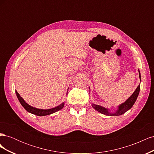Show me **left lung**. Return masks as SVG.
Here are the masks:
<instances>
[{
    "label": "left lung",
    "mask_w": 154,
    "mask_h": 154,
    "mask_svg": "<svg viewBox=\"0 0 154 154\" xmlns=\"http://www.w3.org/2000/svg\"><path fill=\"white\" fill-rule=\"evenodd\" d=\"M139 78L141 79V74L140 71H139ZM139 91H140V85H138L136 91H134V92L132 94V95L130 96L129 98L124 103L118 106V110L115 113H110L108 112V110L106 109L104 107H102L100 105H96L94 104H92V107L94 108L95 110L97 111H98L99 112L105 115H110V116H120L125 114L126 112L128 111L129 109H130L134 105V103L136 102L137 97L139 95Z\"/></svg>",
    "instance_id": "obj_1"
}]
</instances>
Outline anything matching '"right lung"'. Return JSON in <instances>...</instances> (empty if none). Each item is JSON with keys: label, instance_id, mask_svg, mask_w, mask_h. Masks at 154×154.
Returning a JSON list of instances; mask_svg holds the SVG:
<instances>
[{"label": "right lung", "instance_id": "1", "mask_svg": "<svg viewBox=\"0 0 154 154\" xmlns=\"http://www.w3.org/2000/svg\"><path fill=\"white\" fill-rule=\"evenodd\" d=\"M17 96L18 97V100H19L20 103H21V105H22V106L27 111L29 112L30 113H32L33 114H35L36 116H47V115H49L53 113L56 112L60 110H61L63 106H64V103H62L61 105H60L59 106L55 107V108L51 109H48V110H43V109H36L35 107L31 106L30 105H29L27 103H26V102L24 101V100L22 99V97L20 96V94H18L17 92V91H15Z\"/></svg>", "mask_w": 154, "mask_h": 154}]
</instances>
